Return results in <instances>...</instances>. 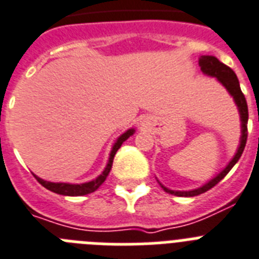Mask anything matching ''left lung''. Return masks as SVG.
Wrapping results in <instances>:
<instances>
[{"instance_id": "1", "label": "left lung", "mask_w": 259, "mask_h": 259, "mask_svg": "<svg viewBox=\"0 0 259 259\" xmlns=\"http://www.w3.org/2000/svg\"><path fill=\"white\" fill-rule=\"evenodd\" d=\"M198 64L199 66H201L202 73L210 75V77H215V78L226 88V90L230 93V96L234 98V102L237 104V106H238L239 117H241V141H239V146L238 149H237V153L234 154L232 161L229 162V165L226 166L220 174H217L213 180H210L207 184H205L203 186H201V188L189 191H174L165 188L162 184H159L166 193L178 195V197H194V195L202 194L205 191L210 190L213 186H215L221 180H224L225 176L232 170L233 166L238 162V159L241 158V155H242L243 153V149H245L246 146V141H247V119H249V110H247V102H246L245 96H243L242 90H241V86H239L238 78H237L235 73L232 69L229 68V66L222 64L218 58H215V57L213 56H201Z\"/></svg>"}]
</instances>
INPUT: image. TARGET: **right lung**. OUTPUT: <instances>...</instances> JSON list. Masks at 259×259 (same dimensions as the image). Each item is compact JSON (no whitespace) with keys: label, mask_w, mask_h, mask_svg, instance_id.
<instances>
[{"label":"right lung","mask_w":259,"mask_h":259,"mask_svg":"<svg viewBox=\"0 0 259 259\" xmlns=\"http://www.w3.org/2000/svg\"><path fill=\"white\" fill-rule=\"evenodd\" d=\"M134 129H129L127 132L122 134V136L118 137V140L115 141V144L113 145V149L110 151V157H109L108 165L105 167V170L102 171V174H100L96 180L90 181V182H85V184H62V182H49V181H44L41 178H38L37 176H34L37 178L39 184L46 188L48 190L53 191V193H57V194H62V195H70V197H77V195H85V194H90V193H93L96 191L97 189L100 188L101 185L104 184L106 177L110 173L111 166H113V159H114V155L117 153L119 148H121V145L125 142L130 136H133Z\"/></svg>","instance_id":"right-lung-1"}]
</instances>
